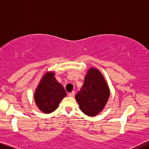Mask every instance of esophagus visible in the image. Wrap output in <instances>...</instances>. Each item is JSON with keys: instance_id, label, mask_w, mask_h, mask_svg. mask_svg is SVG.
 Segmentation results:
<instances>
[{"instance_id": "esophagus-1", "label": "esophagus", "mask_w": 149, "mask_h": 149, "mask_svg": "<svg viewBox=\"0 0 149 149\" xmlns=\"http://www.w3.org/2000/svg\"><path fill=\"white\" fill-rule=\"evenodd\" d=\"M74 95H75L74 91H72L71 93H68V96H69V97H73V96H74Z\"/></svg>"}]
</instances>
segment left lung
<instances>
[{"label":"left lung","instance_id":"left-lung-1","mask_svg":"<svg viewBox=\"0 0 149 149\" xmlns=\"http://www.w3.org/2000/svg\"><path fill=\"white\" fill-rule=\"evenodd\" d=\"M109 97V87L102 73L97 68H89L83 87L76 95L81 111L90 117L97 115L103 109Z\"/></svg>","mask_w":149,"mask_h":149}]
</instances>
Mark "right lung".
Wrapping results in <instances>:
<instances>
[{"instance_id":"add662e5","label":"right lung","mask_w":149,"mask_h":149,"mask_svg":"<svg viewBox=\"0 0 149 149\" xmlns=\"http://www.w3.org/2000/svg\"><path fill=\"white\" fill-rule=\"evenodd\" d=\"M54 72H47L42 78L35 93V101L42 112L49 114L57 109L66 92L54 77Z\"/></svg>"}]
</instances>
